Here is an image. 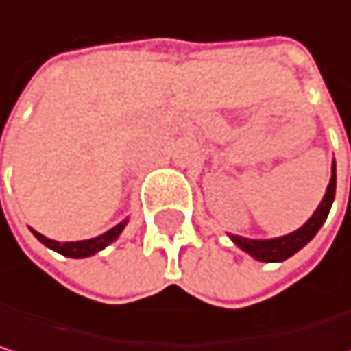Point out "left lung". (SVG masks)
<instances>
[{
  "instance_id": "obj_1",
  "label": "left lung",
  "mask_w": 351,
  "mask_h": 351,
  "mask_svg": "<svg viewBox=\"0 0 351 351\" xmlns=\"http://www.w3.org/2000/svg\"><path fill=\"white\" fill-rule=\"evenodd\" d=\"M335 197V165L332 169V180L328 184V191H326V197L324 201L319 203L317 210L311 215V219L303 225L302 229L285 235V237H277V239H267V241H253L245 239V237H237V235H231L233 243L241 247L245 253H249L251 257H255L257 261H285L287 257H291L293 253H298L302 247H305L309 241L315 237V233L322 229V225L326 223L328 215H330V208L334 203Z\"/></svg>"
}]
</instances>
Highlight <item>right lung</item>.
Listing matches in <instances>:
<instances>
[{"label": "right lung", "instance_id": "obj_1", "mask_svg": "<svg viewBox=\"0 0 351 351\" xmlns=\"http://www.w3.org/2000/svg\"><path fill=\"white\" fill-rule=\"evenodd\" d=\"M124 225H126V221H124V223H120V225H116V227H112L110 231H106L104 235H100V237H96V239L70 241V243H58V241L48 239V237H44V235H40V233H36V231H32V233H34L38 239L42 241L46 247L53 249V251H58L60 255L80 259V257H90V255H94V253L102 251L106 245H110L112 241L118 239V235L122 233Z\"/></svg>", "mask_w": 351, "mask_h": 351}]
</instances>
